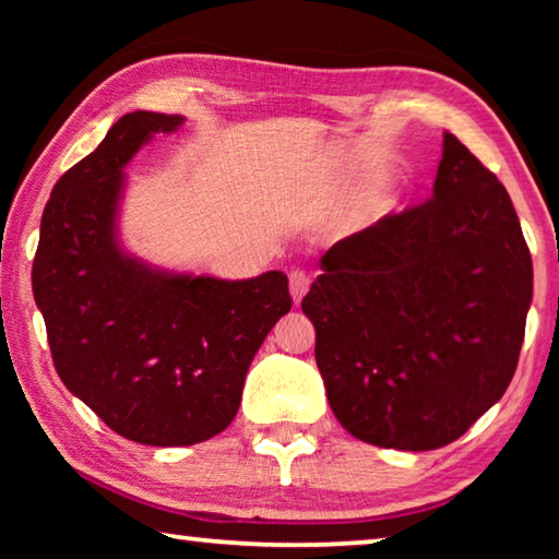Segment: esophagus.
<instances>
[{
	"label": "esophagus",
	"mask_w": 559,
	"mask_h": 559,
	"mask_svg": "<svg viewBox=\"0 0 559 559\" xmlns=\"http://www.w3.org/2000/svg\"><path fill=\"white\" fill-rule=\"evenodd\" d=\"M288 288H290V296L296 306H300V300L306 298V293L310 288V278L306 271H293L290 278H288Z\"/></svg>",
	"instance_id": "1"
}]
</instances>
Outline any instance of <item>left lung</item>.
<instances>
[{
    "mask_svg": "<svg viewBox=\"0 0 559 559\" xmlns=\"http://www.w3.org/2000/svg\"><path fill=\"white\" fill-rule=\"evenodd\" d=\"M300 308L330 409L355 439L431 451L513 380L533 259L493 173L443 132L433 197L337 241Z\"/></svg>",
    "mask_w": 559,
    "mask_h": 559,
    "instance_id": "8db88e82",
    "label": "left lung"
}]
</instances>
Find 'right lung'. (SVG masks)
Returning a JSON list of instances; mask_svg holds the SVG:
<instances>
[{"instance_id":"1","label":"right lung","mask_w":559,"mask_h":559,"mask_svg":"<svg viewBox=\"0 0 559 559\" xmlns=\"http://www.w3.org/2000/svg\"><path fill=\"white\" fill-rule=\"evenodd\" d=\"M182 116L135 110L56 182L32 269L66 390L145 447H192L239 412L243 380L290 310L288 278L226 281L155 266L120 239L126 167Z\"/></svg>"}]
</instances>
